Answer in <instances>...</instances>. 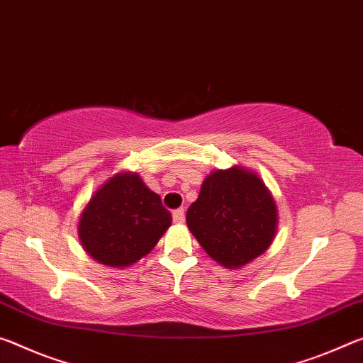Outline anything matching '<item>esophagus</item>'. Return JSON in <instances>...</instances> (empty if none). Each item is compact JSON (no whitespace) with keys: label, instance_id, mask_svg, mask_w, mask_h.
<instances>
[{"label":"esophagus","instance_id":"obj_1","mask_svg":"<svg viewBox=\"0 0 363 363\" xmlns=\"http://www.w3.org/2000/svg\"><path fill=\"white\" fill-rule=\"evenodd\" d=\"M172 217H174V222L175 223H183L185 222V209H177L172 213Z\"/></svg>","mask_w":363,"mask_h":363}]
</instances>
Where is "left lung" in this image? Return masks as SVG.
<instances>
[{"mask_svg":"<svg viewBox=\"0 0 363 363\" xmlns=\"http://www.w3.org/2000/svg\"><path fill=\"white\" fill-rule=\"evenodd\" d=\"M188 228L211 257L241 269L270 247L278 212L264 182L242 167L213 170L186 212Z\"/></svg>","mask_w":363,"mask_h":363,"instance_id":"obj_1","label":"left lung"}]
</instances>
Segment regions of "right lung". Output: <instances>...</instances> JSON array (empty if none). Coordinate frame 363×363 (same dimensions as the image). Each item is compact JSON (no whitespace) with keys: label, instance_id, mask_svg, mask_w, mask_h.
Returning a JSON list of instances; mask_svg holds the SVG:
<instances>
[{"label":"right lung","instance_id":"right-lung-1","mask_svg":"<svg viewBox=\"0 0 363 363\" xmlns=\"http://www.w3.org/2000/svg\"><path fill=\"white\" fill-rule=\"evenodd\" d=\"M172 223L159 194L138 174L121 172L91 196L79 222L85 251L99 264L133 265L152 251Z\"/></svg>","mask_w":363,"mask_h":363}]
</instances>
